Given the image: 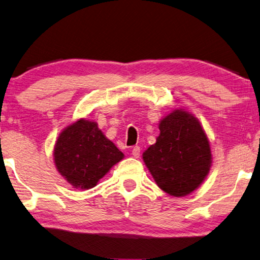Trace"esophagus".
<instances>
[{"instance_id":"obj_1","label":"esophagus","mask_w":260,"mask_h":260,"mask_svg":"<svg viewBox=\"0 0 260 260\" xmlns=\"http://www.w3.org/2000/svg\"><path fill=\"white\" fill-rule=\"evenodd\" d=\"M140 152H141L140 146L135 145L134 148H133V150H132V155H133L134 158H139V157H140Z\"/></svg>"}]
</instances>
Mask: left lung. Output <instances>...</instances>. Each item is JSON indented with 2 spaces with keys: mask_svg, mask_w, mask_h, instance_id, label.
<instances>
[{
  "mask_svg": "<svg viewBox=\"0 0 260 260\" xmlns=\"http://www.w3.org/2000/svg\"><path fill=\"white\" fill-rule=\"evenodd\" d=\"M155 143L143 152L154 182L169 196L184 197L201 185L212 158L200 121L184 109H175L159 122Z\"/></svg>",
  "mask_w": 260,
  "mask_h": 260,
  "instance_id": "8db88e82",
  "label": "left lung"
}]
</instances>
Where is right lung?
I'll return each instance as SVG.
<instances>
[{
	"instance_id": "right-lung-1",
	"label": "right lung",
	"mask_w": 260,
	"mask_h": 260,
	"mask_svg": "<svg viewBox=\"0 0 260 260\" xmlns=\"http://www.w3.org/2000/svg\"><path fill=\"white\" fill-rule=\"evenodd\" d=\"M55 167L70 185L88 190L124 158L95 121L82 119L61 132L53 151Z\"/></svg>"
}]
</instances>
